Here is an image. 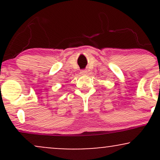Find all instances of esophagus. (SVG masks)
I'll return each instance as SVG.
<instances>
[{
	"instance_id": "esophagus-1",
	"label": "esophagus",
	"mask_w": 160,
	"mask_h": 160,
	"mask_svg": "<svg viewBox=\"0 0 160 160\" xmlns=\"http://www.w3.org/2000/svg\"><path fill=\"white\" fill-rule=\"evenodd\" d=\"M86 74H87V71H86V70H82L80 71V74L81 75H86Z\"/></svg>"
}]
</instances>
